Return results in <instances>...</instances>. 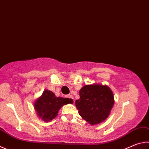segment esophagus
I'll use <instances>...</instances> for the list:
<instances>
[{"label": "esophagus", "mask_w": 149, "mask_h": 149, "mask_svg": "<svg viewBox=\"0 0 149 149\" xmlns=\"http://www.w3.org/2000/svg\"><path fill=\"white\" fill-rule=\"evenodd\" d=\"M66 97V98H70V100H72L74 101V98H73V96L72 95H70V94H68V95H67Z\"/></svg>", "instance_id": "1"}]
</instances>
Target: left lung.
I'll return each mask as SVG.
<instances>
[{
	"instance_id": "1",
	"label": "left lung",
	"mask_w": 149,
	"mask_h": 149,
	"mask_svg": "<svg viewBox=\"0 0 149 149\" xmlns=\"http://www.w3.org/2000/svg\"><path fill=\"white\" fill-rule=\"evenodd\" d=\"M79 96L80 98L75 101L78 112L91 125L106 120L115 103L111 89L101 84L83 86L79 91Z\"/></svg>"
}]
</instances>
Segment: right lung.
I'll return each mask as SVG.
<instances>
[{
  "label": "right lung",
  "mask_w": 149,
  "mask_h": 149,
  "mask_svg": "<svg viewBox=\"0 0 149 149\" xmlns=\"http://www.w3.org/2000/svg\"><path fill=\"white\" fill-rule=\"evenodd\" d=\"M70 98L56 97L51 91L45 89L34 104L37 115L44 122H50L58 115V111L64 105L73 104Z\"/></svg>",
  "instance_id": "obj_1"
}]
</instances>
